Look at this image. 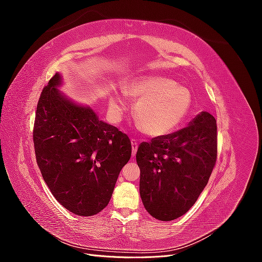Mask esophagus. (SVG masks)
<instances>
[{
  "label": "esophagus",
  "instance_id": "34e87169",
  "mask_svg": "<svg viewBox=\"0 0 262 262\" xmlns=\"http://www.w3.org/2000/svg\"><path fill=\"white\" fill-rule=\"evenodd\" d=\"M131 144H132V156H136L137 150H138V141L132 139L131 140Z\"/></svg>",
  "mask_w": 262,
  "mask_h": 262
}]
</instances>
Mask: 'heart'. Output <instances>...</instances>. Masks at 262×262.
I'll list each match as a JSON object with an SVG mask.
<instances>
[{
    "instance_id": "b5f03b06",
    "label": "heart",
    "mask_w": 262,
    "mask_h": 262,
    "mask_svg": "<svg viewBox=\"0 0 262 262\" xmlns=\"http://www.w3.org/2000/svg\"><path fill=\"white\" fill-rule=\"evenodd\" d=\"M126 93L137 100L134 117L140 128L149 137L170 133L191 110V94L171 78L142 76L128 87ZM125 107L126 101L121 94H110L109 109L115 117L120 116Z\"/></svg>"
}]
</instances>
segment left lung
<instances>
[{
	"mask_svg": "<svg viewBox=\"0 0 262 262\" xmlns=\"http://www.w3.org/2000/svg\"><path fill=\"white\" fill-rule=\"evenodd\" d=\"M216 129L215 118L201 112L186 128L139 145L140 195L153 217L172 221L195 203L216 162Z\"/></svg>",
	"mask_w": 262,
	"mask_h": 262,
	"instance_id": "obj_1",
	"label": "left lung"
}]
</instances>
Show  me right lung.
<instances>
[{
	"mask_svg": "<svg viewBox=\"0 0 262 262\" xmlns=\"http://www.w3.org/2000/svg\"><path fill=\"white\" fill-rule=\"evenodd\" d=\"M62 83L61 74L55 73L38 101L37 164L61 205L80 216H92L112 199L119 173L131 157V142L90 106L61 93Z\"/></svg>",
	"mask_w": 262,
	"mask_h": 262,
	"instance_id": "right-lung-1",
	"label": "right lung"
}]
</instances>
